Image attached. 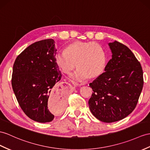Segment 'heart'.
Segmentation results:
<instances>
[{
    "instance_id": "b5f03b06",
    "label": "heart",
    "mask_w": 150,
    "mask_h": 150,
    "mask_svg": "<svg viewBox=\"0 0 150 150\" xmlns=\"http://www.w3.org/2000/svg\"><path fill=\"white\" fill-rule=\"evenodd\" d=\"M55 60L61 71L67 74L77 64L78 69L70 78L72 81L78 83L101 74L106 65L107 58L103 47L98 44L78 41L67 46L65 50H58Z\"/></svg>"
}]
</instances>
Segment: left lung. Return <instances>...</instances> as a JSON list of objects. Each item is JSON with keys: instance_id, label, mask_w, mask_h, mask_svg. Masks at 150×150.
<instances>
[{"instance_id": "8db88e82", "label": "left lung", "mask_w": 150, "mask_h": 150, "mask_svg": "<svg viewBox=\"0 0 150 150\" xmlns=\"http://www.w3.org/2000/svg\"><path fill=\"white\" fill-rule=\"evenodd\" d=\"M112 58L104 72L89 84L93 92L88 101L91 112L105 123L119 121L136 108L143 87L141 65L122 43L109 42Z\"/></svg>"}]
</instances>
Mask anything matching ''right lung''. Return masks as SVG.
<instances>
[{
  "mask_svg": "<svg viewBox=\"0 0 150 150\" xmlns=\"http://www.w3.org/2000/svg\"><path fill=\"white\" fill-rule=\"evenodd\" d=\"M54 43L48 39L32 44L13 65L11 85L18 103L28 118L40 123L52 122L67 104L64 93L67 88L58 83L62 74L55 60Z\"/></svg>",
  "mask_w": 150,
  "mask_h": 150,
  "instance_id": "1",
  "label": "right lung"
}]
</instances>
